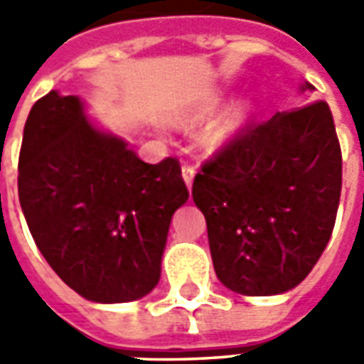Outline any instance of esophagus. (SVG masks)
Returning <instances> with one entry per match:
<instances>
[{
    "instance_id": "esophagus-1",
    "label": "esophagus",
    "mask_w": 364,
    "mask_h": 364,
    "mask_svg": "<svg viewBox=\"0 0 364 364\" xmlns=\"http://www.w3.org/2000/svg\"><path fill=\"white\" fill-rule=\"evenodd\" d=\"M181 175H183V181H185V185H187V189L191 191V187H193V179H195V167L191 166V164H183Z\"/></svg>"
}]
</instances>
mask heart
<instances>
[{
    "label": "heart",
    "instance_id": "b5f03b06",
    "mask_svg": "<svg viewBox=\"0 0 364 364\" xmlns=\"http://www.w3.org/2000/svg\"><path fill=\"white\" fill-rule=\"evenodd\" d=\"M224 97L226 95L220 93V91L208 93L183 117V122L185 124H200V122H205L206 119H210L214 112L220 109V105L224 103ZM253 111H255V107H253L250 99H240L236 103H232L218 119L213 120L206 127V130L203 132V144L208 150H220V148H224L226 144L232 142L250 124Z\"/></svg>",
    "mask_w": 364,
    "mask_h": 364
}]
</instances>
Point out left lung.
Returning <instances> with one entry per match:
<instances>
[{
    "mask_svg": "<svg viewBox=\"0 0 364 364\" xmlns=\"http://www.w3.org/2000/svg\"><path fill=\"white\" fill-rule=\"evenodd\" d=\"M339 195L341 148L326 101L247 127L193 183L216 277L245 296L294 289L328 245Z\"/></svg>",
    "mask_w": 364,
    "mask_h": 364,
    "instance_id": "1",
    "label": "left lung"
}]
</instances>
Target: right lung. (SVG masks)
Here are the masks:
<instances>
[{
    "instance_id": "right-lung-1",
    "label": "right lung",
    "mask_w": 364,
    "mask_h": 364,
    "mask_svg": "<svg viewBox=\"0 0 364 364\" xmlns=\"http://www.w3.org/2000/svg\"><path fill=\"white\" fill-rule=\"evenodd\" d=\"M187 198L177 159L142 161L87 119L80 97L50 91L33 105L19 154L21 208L44 259L83 298L117 304L151 292Z\"/></svg>"
}]
</instances>
